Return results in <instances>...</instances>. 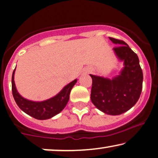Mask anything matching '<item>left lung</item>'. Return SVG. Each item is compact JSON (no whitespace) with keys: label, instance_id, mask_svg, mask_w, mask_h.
<instances>
[{"label":"left lung","instance_id":"left-lung-1","mask_svg":"<svg viewBox=\"0 0 158 158\" xmlns=\"http://www.w3.org/2000/svg\"><path fill=\"white\" fill-rule=\"evenodd\" d=\"M114 44V53L123 67L119 75L104 77L90 75L92 78L91 99L97 109L110 115H118L133 107L140 97L143 73L139 59L128 45L123 40L109 38Z\"/></svg>","mask_w":158,"mask_h":158}]
</instances>
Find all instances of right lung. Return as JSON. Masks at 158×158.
<instances>
[{"mask_svg":"<svg viewBox=\"0 0 158 158\" xmlns=\"http://www.w3.org/2000/svg\"><path fill=\"white\" fill-rule=\"evenodd\" d=\"M16 68L12 74V94L16 104L24 112L37 120H47L53 118L61 112L66 106L69 99V94L72 89L77 83L75 79L67 84L56 95L50 99L41 102L32 101L25 99L19 94L14 82Z\"/></svg>","mask_w":158,"mask_h":158,"instance_id":"obj_1","label":"right lung"}]
</instances>
